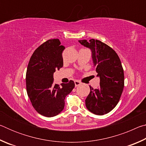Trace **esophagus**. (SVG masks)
Returning <instances> with one entry per match:
<instances>
[{
  "label": "esophagus",
  "mask_w": 146,
  "mask_h": 146,
  "mask_svg": "<svg viewBox=\"0 0 146 146\" xmlns=\"http://www.w3.org/2000/svg\"><path fill=\"white\" fill-rule=\"evenodd\" d=\"M74 82H75V87H77V86H80L81 84V82H80V81H78V80H75V81H74Z\"/></svg>",
  "instance_id": "obj_1"
}]
</instances>
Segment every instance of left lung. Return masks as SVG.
I'll return each instance as SVG.
<instances>
[{"label": "left lung", "instance_id": "1", "mask_svg": "<svg viewBox=\"0 0 146 146\" xmlns=\"http://www.w3.org/2000/svg\"><path fill=\"white\" fill-rule=\"evenodd\" d=\"M90 49L93 66L96 67L100 86L90 87L86 99V106L93 114L103 115L110 112L117 105L124 86V74L119 57L113 49L95 39L78 40Z\"/></svg>", "mask_w": 146, "mask_h": 146}]
</instances>
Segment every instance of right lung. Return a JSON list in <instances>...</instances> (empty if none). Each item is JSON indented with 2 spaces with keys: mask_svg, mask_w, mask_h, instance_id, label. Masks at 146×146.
Returning a JSON list of instances; mask_svg holds the SVG:
<instances>
[{
  "mask_svg": "<svg viewBox=\"0 0 146 146\" xmlns=\"http://www.w3.org/2000/svg\"><path fill=\"white\" fill-rule=\"evenodd\" d=\"M64 49L58 38L48 40L34 51L27 68V93L35 110L44 117L58 115L66 97L75 88L73 80L61 86L53 83V73L63 66Z\"/></svg>",
  "mask_w": 146,
  "mask_h": 146,
  "instance_id": "1",
  "label": "right lung"
}]
</instances>
